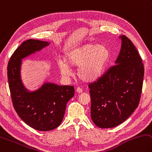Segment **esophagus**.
<instances>
[{"instance_id": "1", "label": "esophagus", "mask_w": 152, "mask_h": 152, "mask_svg": "<svg viewBox=\"0 0 152 152\" xmlns=\"http://www.w3.org/2000/svg\"><path fill=\"white\" fill-rule=\"evenodd\" d=\"M76 92H78V93H80H80H82V89L81 88L78 87V88H76Z\"/></svg>"}]
</instances>
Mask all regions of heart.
<instances>
[{
	"mask_svg": "<svg viewBox=\"0 0 152 152\" xmlns=\"http://www.w3.org/2000/svg\"><path fill=\"white\" fill-rule=\"evenodd\" d=\"M110 58V51L104 45L86 44L66 55L65 61L59 62V68L62 75L70 76V66L78 67L76 74L80 80L92 82L102 75Z\"/></svg>",
	"mask_w": 152,
	"mask_h": 152,
	"instance_id": "obj_1",
	"label": "heart"
}]
</instances>
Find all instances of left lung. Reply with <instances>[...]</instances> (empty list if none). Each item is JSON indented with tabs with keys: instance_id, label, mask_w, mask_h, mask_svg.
Listing matches in <instances>:
<instances>
[{
	"instance_id": "1",
	"label": "left lung",
	"mask_w": 152,
	"mask_h": 152,
	"mask_svg": "<svg viewBox=\"0 0 152 152\" xmlns=\"http://www.w3.org/2000/svg\"><path fill=\"white\" fill-rule=\"evenodd\" d=\"M120 38L122 46L115 64L88 85L91 118L101 128L124 122L138 106L141 97L144 75L142 58L128 37Z\"/></svg>"
}]
</instances>
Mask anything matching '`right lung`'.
<instances>
[{
    "label": "right lung",
    "instance_id": "1",
    "mask_svg": "<svg viewBox=\"0 0 152 152\" xmlns=\"http://www.w3.org/2000/svg\"><path fill=\"white\" fill-rule=\"evenodd\" d=\"M50 45L45 41H24L11 56L7 75L14 108L27 125L39 131H50L60 126L66 104L74 95L72 86L46 82L34 92L24 86L20 78L22 59Z\"/></svg>",
    "mask_w": 152,
    "mask_h": 152
}]
</instances>
